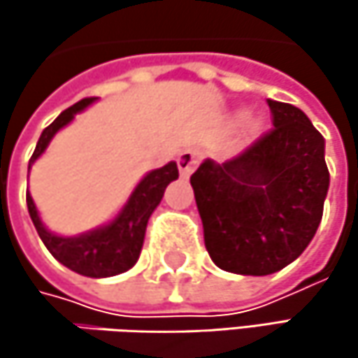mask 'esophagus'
<instances>
[{
	"label": "esophagus",
	"mask_w": 358,
	"mask_h": 358,
	"mask_svg": "<svg viewBox=\"0 0 358 358\" xmlns=\"http://www.w3.org/2000/svg\"><path fill=\"white\" fill-rule=\"evenodd\" d=\"M199 159H201V151H199V149H184V151L178 155L180 174H182L184 178H186V176H190V174H192V170L196 168Z\"/></svg>",
	"instance_id": "esophagus-1"
}]
</instances>
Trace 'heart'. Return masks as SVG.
<instances>
[{
    "mask_svg": "<svg viewBox=\"0 0 358 358\" xmlns=\"http://www.w3.org/2000/svg\"><path fill=\"white\" fill-rule=\"evenodd\" d=\"M261 124H263L261 115H257V113H252V111H247V113L243 115V130H245L247 134H257V132L261 130Z\"/></svg>",
    "mask_w": 358,
    "mask_h": 358,
    "instance_id": "1",
    "label": "heart"
}]
</instances>
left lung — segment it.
Here are the masks:
<instances>
[{
    "mask_svg": "<svg viewBox=\"0 0 358 358\" xmlns=\"http://www.w3.org/2000/svg\"><path fill=\"white\" fill-rule=\"evenodd\" d=\"M273 128L241 155L190 176L205 247L217 267L267 275L313 241L329 188L325 141L299 108L267 99Z\"/></svg>",
    "mask_w": 358,
    "mask_h": 358,
    "instance_id": "obj_1",
    "label": "left lung"
}]
</instances>
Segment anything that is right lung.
Listing matches in <instances>:
<instances>
[{
	"label": "right lung",
	"instance_id": "1",
	"mask_svg": "<svg viewBox=\"0 0 358 358\" xmlns=\"http://www.w3.org/2000/svg\"><path fill=\"white\" fill-rule=\"evenodd\" d=\"M95 99L97 97H87V99H80L78 103H74L72 108L64 109L43 130V134L36 143L35 153L29 162V172H31L33 164L43 155V151L47 149V145L51 143L55 132L62 130L66 124H70L78 111L89 108ZM176 178H178L176 162H170L168 166L149 172L136 184L128 203L122 207V211L109 224L95 228V230H89V232H83L78 236H57V234L49 232L38 217V211H36L31 192H27V205H29L31 220L35 224L43 245L62 265H66L68 269H72L80 275H87V278H109V275L128 271L138 261L143 241H145L147 222H149L151 213L155 211V207L162 203L166 186Z\"/></svg>",
	"mask_w": 358,
	"mask_h": 358
}]
</instances>
